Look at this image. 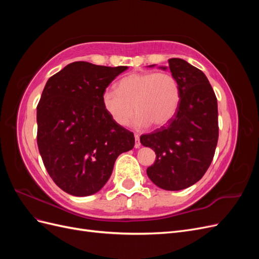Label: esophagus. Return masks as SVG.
<instances>
[{
	"label": "esophagus",
	"mask_w": 259,
	"mask_h": 259,
	"mask_svg": "<svg viewBox=\"0 0 259 259\" xmlns=\"http://www.w3.org/2000/svg\"><path fill=\"white\" fill-rule=\"evenodd\" d=\"M140 147V142H139V135L135 134V148Z\"/></svg>",
	"instance_id": "34e87169"
}]
</instances>
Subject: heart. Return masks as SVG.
Wrapping results in <instances>:
<instances>
[{
    "mask_svg": "<svg viewBox=\"0 0 259 259\" xmlns=\"http://www.w3.org/2000/svg\"><path fill=\"white\" fill-rule=\"evenodd\" d=\"M180 98V86L173 74L144 72L123 77L117 90H105L101 101L117 125H127L136 110L133 126L145 128L151 124L155 127L167 125L178 111Z\"/></svg>",
    "mask_w": 259,
    "mask_h": 259,
    "instance_id": "obj_1",
    "label": "heart"
}]
</instances>
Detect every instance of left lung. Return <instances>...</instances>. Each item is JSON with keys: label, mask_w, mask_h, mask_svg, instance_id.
Listing matches in <instances>:
<instances>
[{"label": "left lung", "mask_w": 259, "mask_h": 259, "mask_svg": "<svg viewBox=\"0 0 259 259\" xmlns=\"http://www.w3.org/2000/svg\"><path fill=\"white\" fill-rule=\"evenodd\" d=\"M168 68L182 93L178 111L165 126L140 136V143L156 154L147 168L148 177L164 190L177 191L199 182L213 161L218 109L215 93L200 69L180 58L168 59Z\"/></svg>", "instance_id": "1"}]
</instances>
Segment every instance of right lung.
Wrapping results in <instances>:
<instances>
[{
    "instance_id": "add662e5",
    "label": "right lung",
    "mask_w": 259,
    "mask_h": 259,
    "mask_svg": "<svg viewBox=\"0 0 259 259\" xmlns=\"http://www.w3.org/2000/svg\"><path fill=\"white\" fill-rule=\"evenodd\" d=\"M126 69L75 61L46 82L36 108L37 147L51 178L69 194L98 192L117 156L135 145L134 134L117 125L101 101Z\"/></svg>"
}]
</instances>
